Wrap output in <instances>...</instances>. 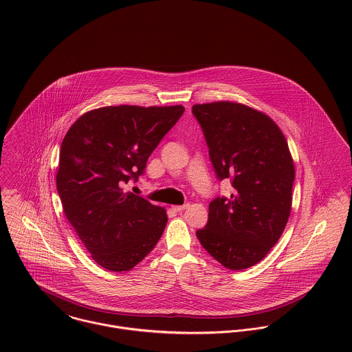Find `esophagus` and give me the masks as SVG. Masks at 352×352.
Segmentation results:
<instances>
[{
	"label": "esophagus",
	"mask_w": 352,
	"mask_h": 352,
	"mask_svg": "<svg viewBox=\"0 0 352 352\" xmlns=\"http://www.w3.org/2000/svg\"><path fill=\"white\" fill-rule=\"evenodd\" d=\"M188 207V203L187 204H182V206H173V210L177 211V212H182L183 210H186Z\"/></svg>",
	"instance_id": "34e87169"
}]
</instances>
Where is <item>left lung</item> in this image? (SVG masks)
<instances>
[{
  "label": "left lung",
  "mask_w": 352,
  "mask_h": 352,
  "mask_svg": "<svg viewBox=\"0 0 352 352\" xmlns=\"http://www.w3.org/2000/svg\"><path fill=\"white\" fill-rule=\"evenodd\" d=\"M208 155L230 198L208 204V221L197 230L201 247L229 270L258 263L278 243L289 221L296 177L287 141L267 115L230 101L197 104Z\"/></svg>",
  "instance_id": "1"
}]
</instances>
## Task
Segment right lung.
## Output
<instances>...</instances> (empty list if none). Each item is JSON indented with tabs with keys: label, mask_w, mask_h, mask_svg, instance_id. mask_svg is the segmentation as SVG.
<instances>
[{
	"label": "right lung",
	"mask_w": 352,
	"mask_h": 352,
	"mask_svg": "<svg viewBox=\"0 0 352 352\" xmlns=\"http://www.w3.org/2000/svg\"><path fill=\"white\" fill-rule=\"evenodd\" d=\"M184 107H104L84 113L65 135L56 190L65 215L92 258L129 271L155 247L168 222L162 207L124 192Z\"/></svg>",
	"instance_id": "1"
}]
</instances>
